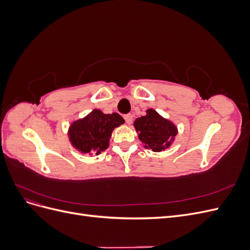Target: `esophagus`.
Masks as SVG:
<instances>
[{"label":"esophagus","instance_id":"34e87169","mask_svg":"<svg viewBox=\"0 0 250 250\" xmlns=\"http://www.w3.org/2000/svg\"><path fill=\"white\" fill-rule=\"evenodd\" d=\"M124 120H125V122H126L128 125H130V124L132 123L133 118H132V116L130 115V113H128V115H125V116H124Z\"/></svg>","mask_w":250,"mask_h":250}]
</instances>
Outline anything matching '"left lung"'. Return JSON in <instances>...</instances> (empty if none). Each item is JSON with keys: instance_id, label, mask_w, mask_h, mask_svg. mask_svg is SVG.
I'll list each match as a JSON object with an SVG mask.
<instances>
[{"instance_id": "left-lung-1", "label": "left lung", "mask_w": 250, "mask_h": 250, "mask_svg": "<svg viewBox=\"0 0 250 250\" xmlns=\"http://www.w3.org/2000/svg\"><path fill=\"white\" fill-rule=\"evenodd\" d=\"M146 112V116L134 121L133 126L144 147L161 152L171 146L177 134V127L152 108L147 109Z\"/></svg>"}]
</instances>
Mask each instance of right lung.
Returning a JSON list of instances; mask_svg holds the SVG:
<instances>
[{
    "mask_svg": "<svg viewBox=\"0 0 250 250\" xmlns=\"http://www.w3.org/2000/svg\"><path fill=\"white\" fill-rule=\"evenodd\" d=\"M124 122L117 112L106 115L100 109H94L84 118L74 121L67 135L72 146L80 153L98 155L108 148L112 130Z\"/></svg>",
    "mask_w": 250,
    "mask_h": 250,
    "instance_id": "obj_1",
    "label": "right lung"
}]
</instances>
